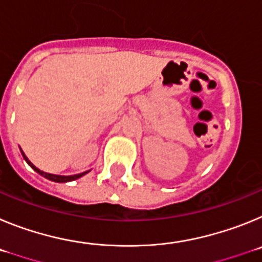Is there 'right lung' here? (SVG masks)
Returning a JSON list of instances; mask_svg holds the SVG:
<instances>
[{
    "label": "right lung",
    "instance_id": "right-lung-1",
    "mask_svg": "<svg viewBox=\"0 0 262 262\" xmlns=\"http://www.w3.org/2000/svg\"><path fill=\"white\" fill-rule=\"evenodd\" d=\"M20 154H22V156H23V159H25V161H26V163L29 164V165L31 166V168L34 169V170H35L36 173H39V174H40V176H43V177H45V178H47V180H50V181H53V182L75 181V180H77V178L82 177V176H85V174H86V173L90 172V170H86V172L78 173V174H73V176H60V174H52V173H46V172H43V170H40V169L36 168V166L34 165V164H32L29 159H27V156H26V155H25V152H23L22 149H20Z\"/></svg>",
    "mask_w": 262,
    "mask_h": 262
}]
</instances>
